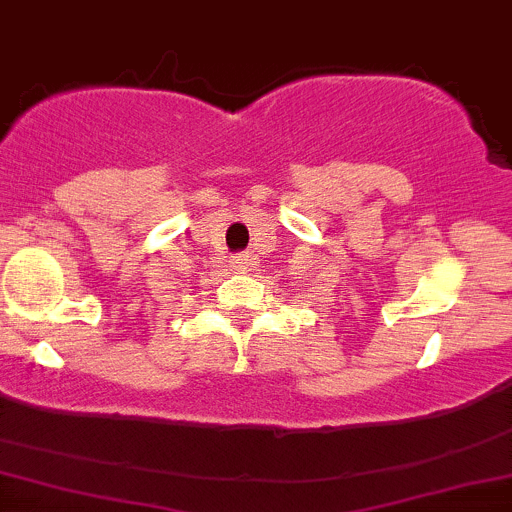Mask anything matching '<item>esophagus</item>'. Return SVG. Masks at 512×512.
Segmentation results:
<instances>
[{"label": "esophagus", "instance_id": "obj_1", "mask_svg": "<svg viewBox=\"0 0 512 512\" xmlns=\"http://www.w3.org/2000/svg\"><path fill=\"white\" fill-rule=\"evenodd\" d=\"M231 267L236 269V272H240V274L248 272V269H250V257H248V255H238V257H233V260H231Z\"/></svg>", "mask_w": 512, "mask_h": 512}]
</instances>
